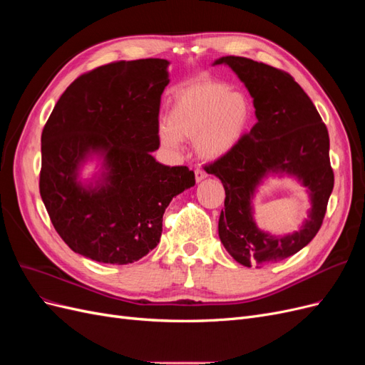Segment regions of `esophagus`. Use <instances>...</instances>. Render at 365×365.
Here are the masks:
<instances>
[{"mask_svg": "<svg viewBox=\"0 0 365 365\" xmlns=\"http://www.w3.org/2000/svg\"><path fill=\"white\" fill-rule=\"evenodd\" d=\"M205 178H207V173L204 170H201V169H196L195 170V180H196V182H201Z\"/></svg>", "mask_w": 365, "mask_h": 365, "instance_id": "1", "label": "esophagus"}]
</instances>
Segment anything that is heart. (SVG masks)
I'll list each match as a JSON object with an SVG mask.
<instances>
[{"instance_id": "obj_1", "label": "heart", "mask_w": 365, "mask_h": 365, "mask_svg": "<svg viewBox=\"0 0 365 365\" xmlns=\"http://www.w3.org/2000/svg\"><path fill=\"white\" fill-rule=\"evenodd\" d=\"M252 121V103L247 94L220 82L193 83L176 91L168 121L158 128L164 146L195 140L202 160L225 157L244 140Z\"/></svg>"}]
</instances>
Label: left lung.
Here are the masks:
<instances>
[{"mask_svg":"<svg viewBox=\"0 0 365 365\" xmlns=\"http://www.w3.org/2000/svg\"><path fill=\"white\" fill-rule=\"evenodd\" d=\"M245 85L257 123L239 145L205 168L225 189L219 239L237 263L263 267L294 256L318 233L334 189L329 134L311 98L292 77L271 65L239 56H222ZM294 178L309 195L308 219L294 234L271 235L253 219V197L268 178Z\"/></svg>","mask_w":365,"mask_h":365,"instance_id":"1","label":"left lung"}]
</instances>
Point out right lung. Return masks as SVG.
<instances>
[{"label":"right lung","instance_id":"1","mask_svg":"<svg viewBox=\"0 0 365 365\" xmlns=\"http://www.w3.org/2000/svg\"><path fill=\"white\" fill-rule=\"evenodd\" d=\"M169 61L103 65L76 79L42 130L39 192L53 227L74 252L129 264L158 245L163 215L195 185L185 165L152 157ZM96 170L83 176L86 163Z\"/></svg>","mask_w":365,"mask_h":365}]
</instances>
